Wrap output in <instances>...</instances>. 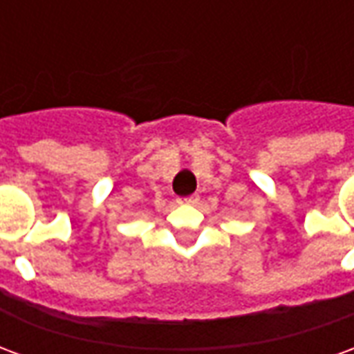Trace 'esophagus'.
<instances>
[{"mask_svg": "<svg viewBox=\"0 0 354 354\" xmlns=\"http://www.w3.org/2000/svg\"><path fill=\"white\" fill-rule=\"evenodd\" d=\"M197 201H199V197H197V195H189V197H180L176 203L178 205H195Z\"/></svg>", "mask_w": 354, "mask_h": 354, "instance_id": "obj_1", "label": "esophagus"}]
</instances>
